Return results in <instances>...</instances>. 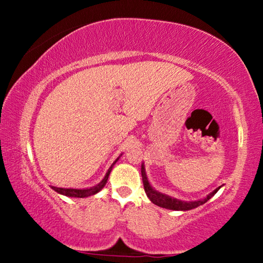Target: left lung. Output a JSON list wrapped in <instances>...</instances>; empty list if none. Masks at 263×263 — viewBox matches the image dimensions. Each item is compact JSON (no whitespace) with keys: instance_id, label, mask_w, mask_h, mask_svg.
Instances as JSON below:
<instances>
[{"instance_id":"1","label":"left lung","mask_w":263,"mask_h":263,"mask_svg":"<svg viewBox=\"0 0 263 263\" xmlns=\"http://www.w3.org/2000/svg\"><path fill=\"white\" fill-rule=\"evenodd\" d=\"M141 176H142V182H143V188H145L146 195L148 196V199L152 201L154 204L157 206L166 208V210H171V211H190L194 210V208L201 206V204L206 203L211 197L214 196V194H217L219 189L221 188V185L219 188L214 189L213 192L208 194L206 197L203 199L196 200V201H182L179 199H175V197H171L166 195V194H163L160 192H158L151 185V183L147 178V174H146V168H145V164H141Z\"/></svg>"}]
</instances>
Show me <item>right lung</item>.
<instances>
[{
    "mask_svg": "<svg viewBox=\"0 0 263 263\" xmlns=\"http://www.w3.org/2000/svg\"><path fill=\"white\" fill-rule=\"evenodd\" d=\"M122 156V154H121ZM121 156L117 158L116 160L114 161L112 165L109 167V170H107V172L105 174V176H104V178L100 181L98 184L93 185V186H89V188H84V189H73V188H59V186H51V188L55 190L56 193L61 194V195H64V196H68V197H80V199H84V197H88V196H92L95 195V194L99 193L100 190H102L104 188V185L106 184L107 182V178H109V175L111 170H112L114 165L117 163V160L120 159Z\"/></svg>",
    "mask_w": 263,
    "mask_h": 263,
    "instance_id": "1",
    "label": "right lung"
}]
</instances>
